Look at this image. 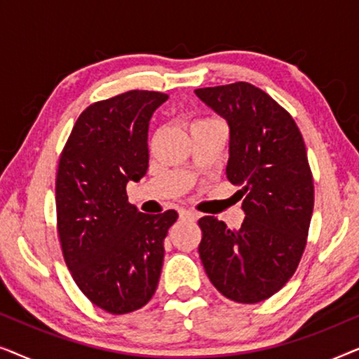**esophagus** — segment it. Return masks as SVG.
I'll use <instances>...</instances> for the list:
<instances>
[{"mask_svg":"<svg viewBox=\"0 0 359 359\" xmlns=\"http://www.w3.org/2000/svg\"><path fill=\"white\" fill-rule=\"evenodd\" d=\"M180 217L183 220H196L198 219V215H196L193 210H188V209H181L180 210Z\"/></svg>","mask_w":359,"mask_h":359,"instance_id":"34e87169","label":"esophagus"}]
</instances>
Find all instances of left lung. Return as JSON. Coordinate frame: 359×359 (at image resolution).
Wrapping results in <instances>:
<instances>
[{"mask_svg": "<svg viewBox=\"0 0 359 359\" xmlns=\"http://www.w3.org/2000/svg\"><path fill=\"white\" fill-rule=\"evenodd\" d=\"M196 96L227 121V178L240 186L237 230L199 219V257L222 296L255 304L276 294L301 262L313 210L306 144L291 114L250 83L199 88Z\"/></svg>", "mask_w": 359, "mask_h": 359, "instance_id": "left-lung-1", "label": "left lung"}]
</instances>
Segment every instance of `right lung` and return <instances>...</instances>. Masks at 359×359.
Segmentation results:
<instances>
[{
	"label": "right lung",
	"mask_w": 359,
	"mask_h": 359,
	"mask_svg": "<svg viewBox=\"0 0 359 359\" xmlns=\"http://www.w3.org/2000/svg\"><path fill=\"white\" fill-rule=\"evenodd\" d=\"M168 96L132 90L88 106L73 126L55 181L63 258L80 291L121 316L144 307L158 286L163 240L178 212L142 214L126 186L149 168V124Z\"/></svg>",
	"instance_id": "right-lung-1"
}]
</instances>
